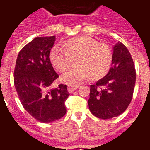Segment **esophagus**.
<instances>
[{
	"instance_id": "esophagus-1",
	"label": "esophagus",
	"mask_w": 150,
	"mask_h": 150,
	"mask_svg": "<svg viewBox=\"0 0 150 150\" xmlns=\"http://www.w3.org/2000/svg\"><path fill=\"white\" fill-rule=\"evenodd\" d=\"M78 87H79V86H67V90H68L70 93H72L73 91L77 89Z\"/></svg>"
}]
</instances>
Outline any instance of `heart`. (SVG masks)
Masks as SVG:
<instances>
[{"mask_svg":"<svg viewBox=\"0 0 150 150\" xmlns=\"http://www.w3.org/2000/svg\"><path fill=\"white\" fill-rule=\"evenodd\" d=\"M78 57L76 64L79 66L62 74L64 83L75 86L88 79L91 74L96 79L102 77L109 71L112 62L110 47L88 37H79L63 45L54 46L50 59L57 71L62 72L72 64L73 59Z\"/></svg>","mask_w":150,"mask_h":150,"instance_id":"heart-1","label":"heart"}]
</instances>
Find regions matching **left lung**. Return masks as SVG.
Returning a JSON list of instances; mask_svg holds the SVG:
<instances>
[{
	"instance_id": "1",
	"label": "left lung",
	"mask_w": 150,
	"mask_h": 150,
	"mask_svg": "<svg viewBox=\"0 0 150 150\" xmlns=\"http://www.w3.org/2000/svg\"><path fill=\"white\" fill-rule=\"evenodd\" d=\"M135 81L132 55L126 46L119 42L113 46L112 67L108 74L90 86L88 104L91 113L102 120L121 115L132 101Z\"/></svg>"
}]
</instances>
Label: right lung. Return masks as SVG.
<instances>
[{
  "label": "right lung",
  "mask_w": 150,
  "mask_h": 150,
  "mask_svg": "<svg viewBox=\"0 0 150 150\" xmlns=\"http://www.w3.org/2000/svg\"><path fill=\"white\" fill-rule=\"evenodd\" d=\"M55 36L38 37L18 53L14 70V85L21 103L31 116L50 123L66 113V100L70 95L66 85L52 88L59 77L50 59Z\"/></svg>",
  "instance_id": "add662e5"
}]
</instances>
